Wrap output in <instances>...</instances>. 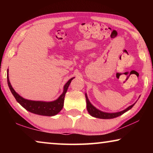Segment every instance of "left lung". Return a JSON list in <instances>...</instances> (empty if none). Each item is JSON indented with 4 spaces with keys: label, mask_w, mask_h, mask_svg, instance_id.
<instances>
[{
    "label": "left lung",
    "mask_w": 153,
    "mask_h": 153,
    "mask_svg": "<svg viewBox=\"0 0 153 153\" xmlns=\"http://www.w3.org/2000/svg\"><path fill=\"white\" fill-rule=\"evenodd\" d=\"M85 99H86V104H87V110L90 115L92 116L95 117V118H101V119H111V118H116V117L120 116L121 115L124 114L127 111L131 109V108L133 107L134 104H133L132 105L129 106V107H127L126 109L120 112H116V113H106L103 112L102 111H100L97 108H96L95 106H94L93 104H92L91 102H90L88 98L87 97V95L85 94Z\"/></svg>",
    "instance_id": "obj_1"
}]
</instances>
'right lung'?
<instances>
[{
	"instance_id": "add662e5",
	"label": "right lung",
	"mask_w": 153,
	"mask_h": 153,
	"mask_svg": "<svg viewBox=\"0 0 153 153\" xmlns=\"http://www.w3.org/2000/svg\"><path fill=\"white\" fill-rule=\"evenodd\" d=\"M8 71L7 73V84L10 88V91L15 97V99L17 102H19L24 108H26L27 111H30L33 114L40 115V116H53L58 114L60 111L62 110L64 104V99L65 93L68 88L70 85L71 81L74 77L70 79L68 82L65 83L63 88V92L60 97L56 100L52 102H42V101H33V100H28L24 99L22 97L16 93L15 91L12 87L11 83L10 82L9 76H8Z\"/></svg>"
}]
</instances>
